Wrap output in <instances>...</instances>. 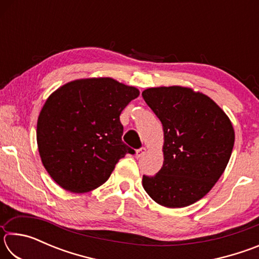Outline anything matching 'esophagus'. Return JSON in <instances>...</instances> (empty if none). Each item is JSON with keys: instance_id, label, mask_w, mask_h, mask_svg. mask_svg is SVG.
I'll return each mask as SVG.
<instances>
[{"instance_id": "1", "label": "esophagus", "mask_w": 259, "mask_h": 259, "mask_svg": "<svg viewBox=\"0 0 259 259\" xmlns=\"http://www.w3.org/2000/svg\"><path fill=\"white\" fill-rule=\"evenodd\" d=\"M145 152H146V148L145 147L138 148V150L136 151V157H137V159H139V157H142L144 154H145Z\"/></svg>"}]
</instances>
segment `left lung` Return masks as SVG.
Instances as JSON below:
<instances>
[{
	"label": "left lung",
	"mask_w": 259,
	"mask_h": 259,
	"mask_svg": "<svg viewBox=\"0 0 259 259\" xmlns=\"http://www.w3.org/2000/svg\"><path fill=\"white\" fill-rule=\"evenodd\" d=\"M143 98L164 131V162L154 176H143L151 198L168 208L202 199L226 168L234 146L229 117L208 96L183 87L150 88Z\"/></svg>",
	"instance_id": "obj_1"
}]
</instances>
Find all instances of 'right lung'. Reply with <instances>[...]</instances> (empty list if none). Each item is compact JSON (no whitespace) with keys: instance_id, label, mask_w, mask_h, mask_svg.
<instances>
[{"instance_id":"right-lung-1","label":"right lung","mask_w":259,"mask_h":259,"mask_svg":"<svg viewBox=\"0 0 259 259\" xmlns=\"http://www.w3.org/2000/svg\"><path fill=\"white\" fill-rule=\"evenodd\" d=\"M139 91L113 78L69 82L52 94L37 120L42 163L59 186L93 191L107 181L133 148L122 142L120 115Z\"/></svg>"}]
</instances>
